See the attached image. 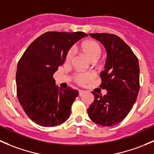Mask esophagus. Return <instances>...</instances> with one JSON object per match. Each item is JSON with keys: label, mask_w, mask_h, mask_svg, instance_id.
<instances>
[{"label": "esophagus", "mask_w": 154, "mask_h": 154, "mask_svg": "<svg viewBox=\"0 0 154 154\" xmlns=\"http://www.w3.org/2000/svg\"><path fill=\"white\" fill-rule=\"evenodd\" d=\"M85 91H83V90H79V96H82V94H84V93H85Z\"/></svg>", "instance_id": "1"}]
</instances>
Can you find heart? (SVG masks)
Returning <instances> with one entry per match:
<instances>
[{"label":"heart","instance_id":"obj_1","mask_svg":"<svg viewBox=\"0 0 154 154\" xmlns=\"http://www.w3.org/2000/svg\"><path fill=\"white\" fill-rule=\"evenodd\" d=\"M82 52L91 60V61H97L100 57L102 54V48L100 44L94 40H87L82 42L80 46ZM73 57V51L72 49H69L66 54V63H70ZM94 78V74L93 72H78L74 75V80L77 84L80 85H85L92 80Z\"/></svg>","mask_w":154,"mask_h":154}]
</instances>
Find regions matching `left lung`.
Instances as JSON below:
<instances>
[{"label": "left lung", "instance_id": "8db88e82", "mask_svg": "<svg viewBox=\"0 0 154 154\" xmlns=\"http://www.w3.org/2000/svg\"><path fill=\"white\" fill-rule=\"evenodd\" d=\"M106 49L105 69L100 73V88L104 96L92 92L94 100L88 109L92 121L103 127H112L123 121L131 109L139 91L138 60L121 38L110 33H90Z\"/></svg>", "mask_w": 154, "mask_h": 154}]
</instances>
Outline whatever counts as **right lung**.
I'll list each match as a JSON object with an SVG mask.
<instances>
[{"label":"right lung","instance_id":"add662e5","mask_svg":"<svg viewBox=\"0 0 154 154\" xmlns=\"http://www.w3.org/2000/svg\"><path fill=\"white\" fill-rule=\"evenodd\" d=\"M86 36L83 32H46L31 42L19 60L17 97L29 118L38 125L56 127L70 116L79 91L58 88L53 75L71 46Z\"/></svg>","mask_w":154,"mask_h":154}]
</instances>
